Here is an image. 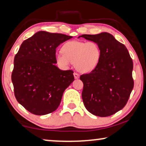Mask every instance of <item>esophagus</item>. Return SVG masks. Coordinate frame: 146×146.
Here are the masks:
<instances>
[{"instance_id":"1","label":"esophagus","mask_w":146,"mask_h":146,"mask_svg":"<svg viewBox=\"0 0 146 146\" xmlns=\"http://www.w3.org/2000/svg\"><path fill=\"white\" fill-rule=\"evenodd\" d=\"M74 76L75 79H78V78H79V77H80V74L77 72L74 73Z\"/></svg>"}]
</instances>
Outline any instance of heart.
<instances>
[{
	"label": "heart",
	"instance_id": "1",
	"mask_svg": "<svg viewBox=\"0 0 146 146\" xmlns=\"http://www.w3.org/2000/svg\"><path fill=\"white\" fill-rule=\"evenodd\" d=\"M62 53L56 54L57 64L62 68H66L72 62L81 72H90L97 68L101 59V50L94 41H70L61 48Z\"/></svg>",
	"mask_w": 146,
	"mask_h": 146
}]
</instances>
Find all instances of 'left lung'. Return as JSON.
Returning a JSON list of instances; mask_svg holds the SVG:
<instances>
[{
  "label": "left lung",
  "mask_w": 146,
  "mask_h": 146,
  "mask_svg": "<svg viewBox=\"0 0 146 146\" xmlns=\"http://www.w3.org/2000/svg\"><path fill=\"white\" fill-rule=\"evenodd\" d=\"M80 37L96 42L101 50L97 68L80 77L84 106L98 117L113 115L124 108L134 88L132 59L125 45L109 33Z\"/></svg>",
  "instance_id": "8db88e82"
}]
</instances>
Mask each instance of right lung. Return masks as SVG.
<instances>
[{"label":"right lung","mask_w":146,"mask_h":146,"mask_svg":"<svg viewBox=\"0 0 146 146\" xmlns=\"http://www.w3.org/2000/svg\"><path fill=\"white\" fill-rule=\"evenodd\" d=\"M72 37L38 31L24 41L14 56V96L31 113L44 115L55 111L64 90L74 80L72 70H61L54 65L56 47Z\"/></svg>","instance_id":"add662e5"}]
</instances>
